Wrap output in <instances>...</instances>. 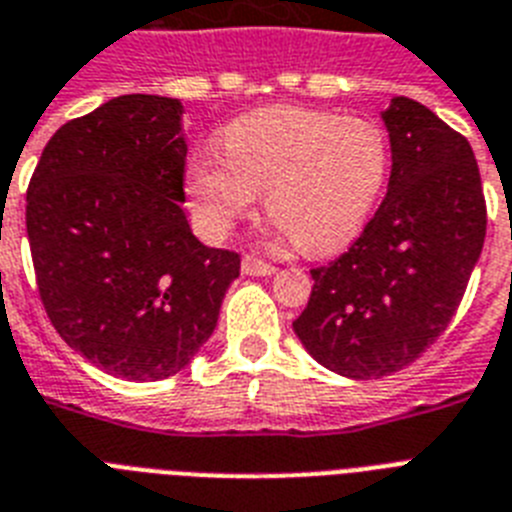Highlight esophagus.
<instances>
[{"mask_svg":"<svg viewBox=\"0 0 512 512\" xmlns=\"http://www.w3.org/2000/svg\"><path fill=\"white\" fill-rule=\"evenodd\" d=\"M242 273L244 276H273L276 268H273L270 263H263V260H257L255 255H244Z\"/></svg>","mask_w":512,"mask_h":512,"instance_id":"obj_1","label":"esophagus"}]
</instances>
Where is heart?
Here are the masks:
<instances>
[{
  "label": "heart",
  "mask_w": 512,
  "mask_h": 512,
  "mask_svg": "<svg viewBox=\"0 0 512 512\" xmlns=\"http://www.w3.org/2000/svg\"><path fill=\"white\" fill-rule=\"evenodd\" d=\"M218 144L223 160L197 155L186 165V194L210 239H223L265 191L278 234L307 255H328L368 226L392 173L376 120L328 110L260 107L231 120Z\"/></svg>",
  "instance_id": "1"
}]
</instances>
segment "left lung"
Wrapping results in <instances>:
<instances>
[{
    "label": "left lung",
    "instance_id": "1",
    "mask_svg": "<svg viewBox=\"0 0 512 512\" xmlns=\"http://www.w3.org/2000/svg\"><path fill=\"white\" fill-rule=\"evenodd\" d=\"M392 176L371 223L339 260L310 270L313 294L294 334L347 378L402 371L442 334L486 236L471 144L429 107L394 97L384 112Z\"/></svg>",
    "mask_w": 512,
    "mask_h": 512
}]
</instances>
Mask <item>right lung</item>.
<instances>
[{
    "label": "right lung",
    "mask_w": 512,
    "mask_h": 512,
    "mask_svg": "<svg viewBox=\"0 0 512 512\" xmlns=\"http://www.w3.org/2000/svg\"><path fill=\"white\" fill-rule=\"evenodd\" d=\"M181 99L126 94L49 139L26 197L41 302L91 365L178 373L218 326L239 255L191 234Z\"/></svg>",
    "instance_id": "1"
}]
</instances>
